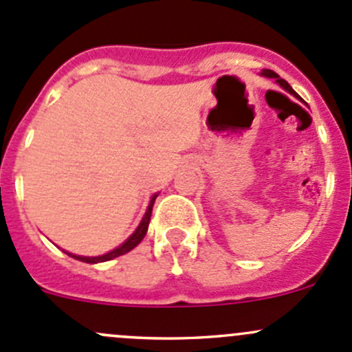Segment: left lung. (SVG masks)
<instances>
[{"instance_id":"8db88e82","label":"left lung","mask_w":352,"mask_h":352,"mask_svg":"<svg viewBox=\"0 0 352 352\" xmlns=\"http://www.w3.org/2000/svg\"><path fill=\"white\" fill-rule=\"evenodd\" d=\"M262 76H265V78H274L276 83H279V87H283L286 91H289L291 95H294V97H298L296 91H294L293 88L289 87V83H287L286 80H283V78H279V74L274 73V71H272V69H264V71H262Z\"/></svg>"}]
</instances>
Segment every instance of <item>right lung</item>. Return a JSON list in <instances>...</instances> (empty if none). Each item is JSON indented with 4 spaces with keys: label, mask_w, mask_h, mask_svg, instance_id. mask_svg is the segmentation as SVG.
<instances>
[{
    "label": "right lung",
    "mask_w": 352,
    "mask_h": 352,
    "mask_svg": "<svg viewBox=\"0 0 352 352\" xmlns=\"http://www.w3.org/2000/svg\"><path fill=\"white\" fill-rule=\"evenodd\" d=\"M156 196H158V194H155V196L151 197L150 206H148L146 212H144L143 219H141V223H140V226H138V228H136V232H134L133 235H131L129 239H127L126 242H124L122 245H119V247L113 248V250L107 252V254L98 255V257H83V255L67 254V252H66V254H67V255H71V257H73V258H76V261L87 262V264H97V262L112 261V258H116V257H119V255H124V254H127V252H129V250H133V248L136 247V245L140 243L141 240L144 239V235H146V232H148V225H150L151 211H153V204H155V199H156Z\"/></svg>",
    "instance_id": "1"
}]
</instances>
